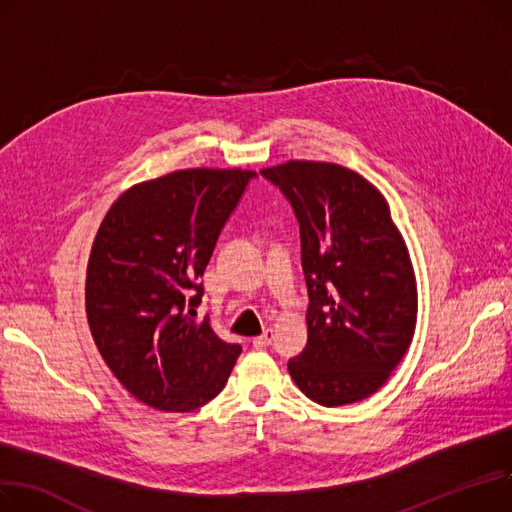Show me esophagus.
I'll use <instances>...</instances> for the list:
<instances>
[{"label":"esophagus","mask_w":512,"mask_h":512,"mask_svg":"<svg viewBox=\"0 0 512 512\" xmlns=\"http://www.w3.org/2000/svg\"><path fill=\"white\" fill-rule=\"evenodd\" d=\"M271 342H274V329H267L263 335H259V337L253 339V346H255L257 350H263V348L271 346Z\"/></svg>","instance_id":"1"}]
</instances>
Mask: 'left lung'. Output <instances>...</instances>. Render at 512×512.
Returning <instances> with one entry per match:
<instances>
[{
  "instance_id": "left-lung-1",
  "label": "left lung",
  "mask_w": 512,
  "mask_h": 512,
  "mask_svg": "<svg viewBox=\"0 0 512 512\" xmlns=\"http://www.w3.org/2000/svg\"><path fill=\"white\" fill-rule=\"evenodd\" d=\"M261 175L290 201L309 290L296 387L337 407L377 393L412 344L416 276L381 191L350 168L288 160Z\"/></svg>"
}]
</instances>
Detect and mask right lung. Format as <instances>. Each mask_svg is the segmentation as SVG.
I'll return each instance as SVG.
<instances>
[{
  "mask_svg": "<svg viewBox=\"0 0 512 512\" xmlns=\"http://www.w3.org/2000/svg\"><path fill=\"white\" fill-rule=\"evenodd\" d=\"M257 173L187 168L127 189L88 259L86 315L119 383L160 412H193L226 385L241 356L197 321L218 236Z\"/></svg>",
  "mask_w": 512,
  "mask_h": 512,
  "instance_id": "obj_1",
  "label": "right lung"
}]
</instances>
